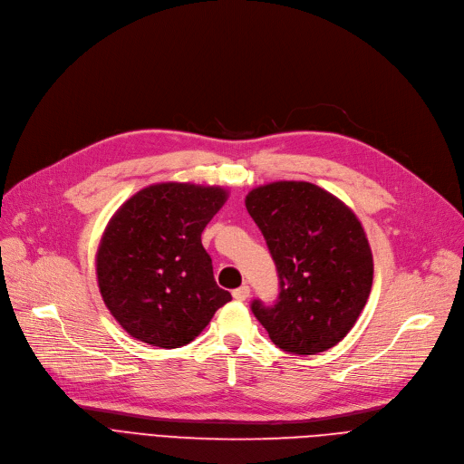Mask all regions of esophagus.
Wrapping results in <instances>:
<instances>
[{"instance_id": "esophagus-1", "label": "esophagus", "mask_w": 464, "mask_h": 464, "mask_svg": "<svg viewBox=\"0 0 464 464\" xmlns=\"http://www.w3.org/2000/svg\"><path fill=\"white\" fill-rule=\"evenodd\" d=\"M249 294H251V290H249L247 285H243V286H239V288H236V290L232 292L234 299H237V302H245V299L249 297Z\"/></svg>"}]
</instances>
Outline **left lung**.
Returning <instances> with one entry per match:
<instances>
[{
	"instance_id": "obj_1",
	"label": "left lung",
	"mask_w": 464,
	"mask_h": 464,
	"mask_svg": "<svg viewBox=\"0 0 464 464\" xmlns=\"http://www.w3.org/2000/svg\"><path fill=\"white\" fill-rule=\"evenodd\" d=\"M245 206L279 274L276 305L251 304L269 339L297 356L335 346L372 286V253L356 213L309 181L260 185Z\"/></svg>"
}]
</instances>
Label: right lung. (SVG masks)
Listing matches in <instances>:
<instances>
[{
    "label": "right lung",
    "mask_w": 464,
    "mask_h": 464,
    "mask_svg": "<svg viewBox=\"0 0 464 464\" xmlns=\"http://www.w3.org/2000/svg\"><path fill=\"white\" fill-rule=\"evenodd\" d=\"M223 187L155 183L106 225L97 251L102 302L134 339L179 348L200 335L230 292L217 286L202 232L227 202Z\"/></svg>",
    "instance_id": "add662e5"
}]
</instances>
